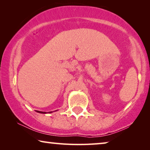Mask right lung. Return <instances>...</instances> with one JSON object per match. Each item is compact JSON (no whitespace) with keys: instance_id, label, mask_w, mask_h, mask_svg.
Listing matches in <instances>:
<instances>
[{"instance_id":"1","label":"right lung","mask_w":150,"mask_h":150,"mask_svg":"<svg viewBox=\"0 0 150 150\" xmlns=\"http://www.w3.org/2000/svg\"><path fill=\"white\" fill-rule=\"evenodd\" d=\"M37 112H39V113H42V114L47 113V112H42V111H38V110H37ZM49 112L51 113V112Z\"/></svg>"}]
</instances>
